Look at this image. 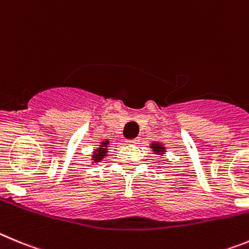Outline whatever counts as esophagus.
I'll return each instance as SVG.
<instances>
[{"mask_svg":"<svg viewBox=\"0 0 249 249\" xmlns=\"http://www.w3.org/2000/svg\"><path fill=\"white\" fill-rule=\"evenodd\" d=\"M127 144H138L139 139H133V140H127Z\"/></svg>","mask_w":249,"mask_h":249,"instance_id":"esophagus-1","label":"esophagus"}]
</instances>
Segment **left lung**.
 <instances>
[{"instance_id":"obj_1","label":"left lung","mask_w":249,"mask_h":249,"mask_svg":"<svg viewBox=\"0 0 249 249\" xmlns=\"http://www.w3.org/2000/svg\"><path fill=\"white\" fill-rule=\"evenodd\" d=\"M151 149L152 151L156 152V155H162L163 152H165V147H163L161 144H159V142H152Z\"/></svg>"}]
</instances>
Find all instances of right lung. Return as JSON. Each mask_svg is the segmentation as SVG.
<instances>
[{"label": "right lung", "mask_w": 249, "mask_h": 249, "mask_svg": "<svg viewBox=\"0 0 249 249\" xmlns=\"http://www.w3.org/2000/svg\"><path fill=\"white\" fill-rule=\"evenodd\" d=\"M109 141H104V142H102V145H100V147H97V150L94 151L93 156H91V160L94 161V162H99L100 160H103V159L107 156V146H108Z\"/></svg>", "instance_id": "obj_1"}]
</instances>
